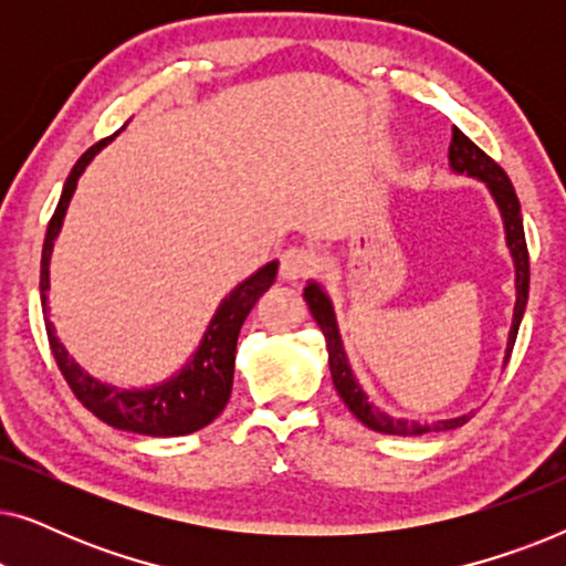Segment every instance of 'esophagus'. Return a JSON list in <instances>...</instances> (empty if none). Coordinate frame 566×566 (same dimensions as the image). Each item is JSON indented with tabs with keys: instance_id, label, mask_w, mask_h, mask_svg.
I'll return each instance as SVG.
<instances>
[{
	"instance_id": "1",
	"label": "esophagus",
	"mask_w": 566,
	"mask_h": 566,
	"mask_svg": "<svg viewBox=\"0 0 566 566\" xmlns=\"http://www.w3.org/2000/svg\"><path fill=\"white\" fill-rule=\"evenodd\" d=\"M316 270V254L308 247H291L281 258V277L283 281H301Z\"/></svg>"
}]
</instances>
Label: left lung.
Listing matches in <instances>:
<instances>
[{
	"label": "left lung",
	"instance_id": "1",
	"mask_svg": "<svg viewBox=\"0 0 566 566\" xmlns=\"http://www.w3.org/2000/svg\"><path fill=\"white\" fill-rule=\"evenodd\" d=\"M448 167H451L453 175H467L474 177V180L484 182L486 190L497 206L502 229H505V244L510 250V258H513L515 268V306H513V324H510L507 332V345H505V358H502V366H507L510 353H513L517 327H521L525 304H528V281H531V268H528V247H525V231H523V216H521V203H517L515 188L510 182L497 161L486 157V154L479 149V146L471 142L469 136H463L459 128L453 126V138L451 146H448ZM304 301L308 304V312H312L314 322L319 324L324 332V339H327V353H329V374L332 384L339 394V399L345 401V407L358 417V420L366 424V428L384 432V436H424V432H440V430H455L461 424L471 420L467 412L461 417H451V420H438L432 424H420L409 422L405 417H391L378 409L374 401H368V394L363 391V386L355 378L350 360H347L343 335H339L335 306H332L329 293L324 291L319 281H308L304 289Z\"/></svg>",
	"mask_w": 566,
	"mask_h": 566
}]
</instances>
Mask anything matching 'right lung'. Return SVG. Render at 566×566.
Returning a JSON list of instances; mask_svg holds the SVG:
<instances>
[{"mask_svg":"<svg viewBox=\"0 0 566 566\" xmlns=\"http://www.w3.org/2000/svg\"><path fill=\"white\" fill-rule=\"evenodd\" d=\"M118 136V134H115ZM115 136L103 138L95 146H90L76 161L72 172H69L64 190H61L56 213L49 223L43 242L41 258V304L45 332H49V343L56 358L61 374L66 384L72 386L74 397L90 409L97 420L111 424L115 430L138 432V436L151 438H177L190 436L206 424H211L216 417L223 412L231 397V384H234V360H237V337L239 329L258 304V298L275 283L277 260L268 262L260 270H254L250 277L237 283L229 291V296L221 298L219 308L208 322V327L200 337V343L188 363H182L180 370L165 381L151 386H118L103 381L90 370H84L76 363L64 343L56 337V327L49 319V291H51V254L53 244L64 227V216L72 203L76 182L90 167V161L113 142Z\"/></svg>","mask_w":566,"mask_h":566,"instance_id":"1","label":"right lung"}]
</instances>
